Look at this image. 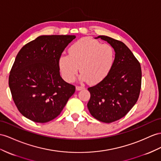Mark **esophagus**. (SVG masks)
<instances>
[{"mask_svg": "<svg viewBox=\"0 0 161 161\" xmlns=\"http://www.w3.org/2000/svg\"><path fill=\"white\" fill-rule=\"evenodd\" d=\"M84 88V86H76V90H77V91H79V90H81Z\"/></svg>", "mask_w": 161, "mask_h": 161, "instance_id": "1", "label": "esophagus"}]
</instances>
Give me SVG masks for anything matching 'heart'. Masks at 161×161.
<instances>
[{"label": "heart", "instance_id": "1", "mask_svg": "<svg viewBox=\"0 0 161 161\" xmlns=\"http://www.w3.org/2000/svg\"><path fill=\"white\" fill-rule=\"evenodd\" d=\"M116 54L112 45L88 37L73 43L69 49V55H61L58 60L60 71L69 82L75 80L79 70L80 79L90 84L103 80L112 71Z\"/></svg>", "mask_w": 161, "mask_h": 161}]
</instances>
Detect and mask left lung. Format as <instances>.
<instances>
[{
    "label": "left lung",
    "mask_w": 161,
    "mask_h": 161,
    "mask_svg": "<svg viewBox=\"0 0 161 161\" xmlns=\"http://www.w3.org/2000/svg\"><path fill=\"white\" fill-rule=\"evenodd\" d=\"M114 49L116 58L112 71L103 80L88 88V109L97 120L110 123L126 115L135 105L142 84L141 66L126 45L108 36L100 35Z\"/></svg>",
    "instance_id": "1"
}]
</instances>
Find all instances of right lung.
Returning a JSON list of instances; mask_svg holds the SVG:
<instances>
[{
  "label": "right lung",
  "instance_id": "add662e5",
  "mask_svg": "<svg viewBox=\"0 0 161 161\" xmlns=\"http://www.w3.org/2000/svg\"><path fill=\"white\" fill-rule=\"evenodd\" d=\"M75 35H42L16 56L9 77L14 101L24 117L39 123L52 120L63 111L75 87L60 77L58 60Z\"/></svg>",
  "mask_w": 161,
  "mask_h": 161
}]
</instances>
